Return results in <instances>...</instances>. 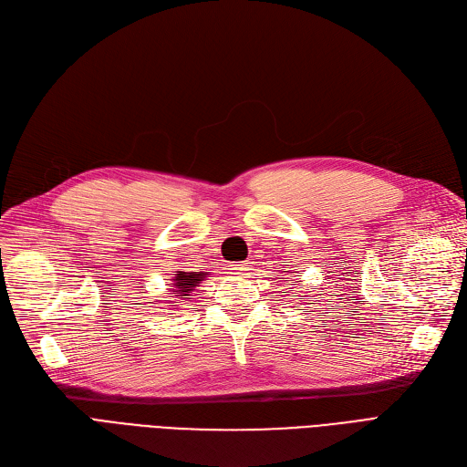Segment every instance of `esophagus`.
<instances>
[{"mask_svg": "<svg viewBox=\"0 0 467 467\" xmlns=\"http://www.w3.org/2000/svg\"><path fill=\"white\" fill-rule=\"evenodd\" d=\"M231 267V271L234 273V275H242V273H246L248 271V263H233V265H229Z\"/></svg>", "mask_w": 467, "mask_h": 467, "instance_id": "34e87169", "label": "esophagus"}]
</instances>
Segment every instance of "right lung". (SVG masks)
Masks as SVG:
<instances>
[{"label": "right lung", "mask_w": 467, "mask_h": 467, "mask_svg": "<svg viewBox=\"0 0 467 467\" xmlns=\"http://www.w3.org/2000/svg\"><path fill=\"white\" fill-rule=\"evenodd\" d=\"M208 273H185V271H177V275L171 278L173 288L171 292L179 296H191V292L200 286V282L206 278Z\"/></svg>", "instance_id": "1"}]
</instances>
